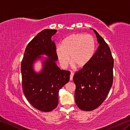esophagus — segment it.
Returning a JSON list of instances; mask_svg holds the SVG:
<instances>
[{
	"label": "esophagus",
	"mask_w": 130,
	"mask_h": 130,
	"mask_svg": "<svg viewBox=\"0 0 130 130\" xmlns=\"http://www.w3.org/2000/svg\"><path fill=\"white\" fill-rule=\"evenodd\" d=\"M73 76H74V73H72V72H71V73H70V81H72V80H73Z\"/></svg>",
	"instance_id": "1"
}]
</instances>
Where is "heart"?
I'll return each mask as SVG.
<instances>
[{"instance_id":"obj_1","label":"heart","mask_w":130,"mask_h":130,"mask_svg":"<svg viewBox=\"0 0 130 130\" xmlns=\"http://www.w3.org/2000/svg\"><path fill=\"white\" fill-rule=\"evenodd\" d=\"M95 38L82 33L73 34L63 39L61 47L56 49V54L61 67L65 68L70 62L78 68L87 66L93 58L96 50Z\"/></svg>"}]
</instances>
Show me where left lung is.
Returning a JSON list of instances; mask_svg holds the SVG:
<instances>
[{
	"instance_id": "8db88e82",
	"label": "left lung",
	"mask_w": 130,
	"mask_h": 130,
	"mask_svg": "<svg viewBox=\"0 0 130 130\" xmlns=\"http://www.w3.org/2000/svg\"><path fill=\"white\" fill-rule=\"evenodd\" d=\"M99 43L89 63L74 74V98L77 107L89 111L102 104L113 83V59L107 43L93 28Z\"/></svg>"
}]
</instances>
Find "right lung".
<instances>
[{
  "label": "right lung",
  "mask_w": 130,
  "mask_h": 130,
  "mask_svg": "<svg viewBox=\"0 0 130 130\" xmlns=\"http://www.w3.org/2000/svg\"><path fill=\"white\" fill-rule=\"evenodd\" d=\"M57 31L45 29L39 32L27 45L21 63L23 93L32 106L42 112L56 108L59 91L69 81L70 72L60 69L56 64V47L52 37ZM43 55L48 57L43 58ZM39 60L42 69L37 72L34 64Z\"/></svg>",
  "instance_id": "right-lung-1"
}]
</instances>
